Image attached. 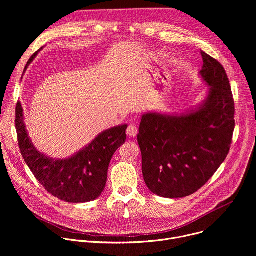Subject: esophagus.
I'll use <instances>...</instances> for the list:
<instances>
[{
    "label": "esophagus",
    "mask_w": 256,
    "mask_h": 256,
    "mask_svg": "<svg viewBox=\"0 0 256 256\" xmlns=\"http://www.w3.org/2000/svg\"><path fill=\"white\" fill-rule=\"evenodd\" d=\"M138 128L136 126H134V124H130L128 126V128L126 130V134H128V136H130V138L136 136L138 134Z\"/></svg>",
    "instance_id": "34e87169"
}]
</instances>
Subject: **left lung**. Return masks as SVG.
<instances>
[{
  "label": "left lung",
  "mask_w": 256,
  "mask_h": 256,
  "mask_svg": "<svg viewBox=\"0 0 256 256\" xmlns=\"http://www.w3.org/2000/svg\"><path fill=\"white\" fill-rule=\"evenodd\" d=\"M200 74L210 86L196 112L182 116L146 114L138 142L144 184L168 198L190 196L202 188L229 154L235 104L224 66L202 52Z\"/></svg>",
  "instance_id": "8db88e82"
}]
</instances>
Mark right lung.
<instances>
[{
	"mask_svg": "<svg viewBox=\"0 0 256 256\" xmlns=\"http://www.w3.org/2000/svg\"><path fill=\"white\" fill-rule=\"evenodd\" d=\"M38 54L36 52L30 58L25 68ZM15 126L20 152L34 177L52 196L72 204L94 200L104 190L109 163L126 142L128 128V124H122L104 130L76 155L64 160H54L40 153L30 142L19 101Z\"/></svg>",
	"mask_w": 256,
	"mask_h": 256,
	"instance_id": "1",
	"label": "right lung"
}]
</instances>
